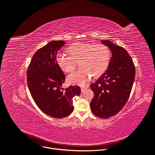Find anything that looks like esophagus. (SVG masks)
I'll use <instances>...</instances> for the list:
<instances>
[{
    "label": "esophagus",
    "mask_w": 155,
    "mask_h": 155,
    "mask_svg": "<svg viewBox=\"0 0 155 155\" xmlns=\"http://www.w3.org/2000/svg\"><path fill=\"white\" fill-rule=\"evenodd\" d=\"M86 89H87V87H81V93H83V92H84V91L86 90Z\"/></svg>",
    "instance_id": "obj_1"
}]
</instances>
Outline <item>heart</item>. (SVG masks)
Listing matches in <instances>:
<instances>
[{
	"mask_svg": "<svg viewBox=\"0 0 155 155\" xmlns=\"http://www.w3.org/2000/svg\"><path fill=\"white\" fill-rule=\"evenodd\" d=\"M71 56L58 53L56 56L57 64L65 72H72L75 68V62L79 60V70L68 77L69 83L84 85L93 75L97 77L107 69L110 53L107 47L102 44L76 42L68 48Z\"/></svg>",
	"mask_w": 155,
	"mask_h": 155,
	"instance_id": "1",
	"label": "heart"
}]
</instances>
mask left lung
<instances>
[{
  "label": "left lung",
  "instance_id": "left-lung-1",
  "mask_svg": "<svg viewBox=\"0 0 155 155\" xmlns=\"http://www.w3.org/2000/svg\"><path fill=\"white\" fill-rule=\"evenodd\" d=\"M112 52L108 67L90 85L94 97L90 103L96 116L108 118L115 115L127 102L135 79V66L127 51L110 40H101Z\"/></svg>",
  "mask_w": 155,
  "mask_h": 155
}]
</instances>
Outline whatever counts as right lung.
Returning a JSON list of instances; mask_svg holds the SVG:
<instances>
[{
    "mask_svg": "<svg viewBox=\"0 0 155 155\" xmlns=\"http://www.w3.org/2000/svg\"><path fill=\"white\" fill-rule=\"evenodd\" d=\"M65 43L53 40L37 50L27 72L28 86L34 102L44 114L54 118L69 115L74 110L73 97L81 93L78 86L62 88L65 77L56 56Z\"/></svg>",
    "mask_w": 155,
    "mask_h": 155,
    "instance_id": "1",
    "label": "right lung"
}]
</instances>
